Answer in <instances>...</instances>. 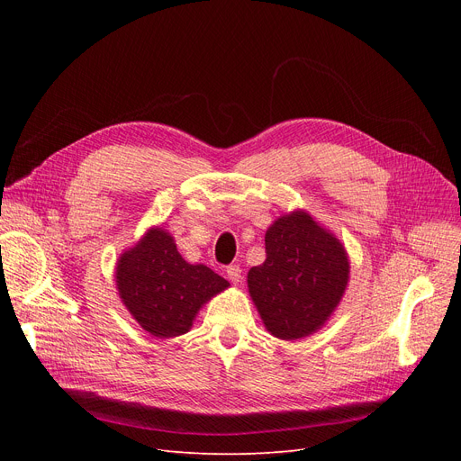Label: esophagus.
I'll return each mask as SVG.
<instances>
[{
  "mask_svg": "<svg viewBox=\"0 0 461 461\" xmlns=\"http://www.w3.org/2000/svg\"><path fill=\"white\" fill-rule=\"evenodd\" d=\"M226 273H228V278H230L233 284H239V282H240V273H243V271H240L239 265H230V267L226 269Z\"/></svg>",
  "mask_w": 461,
  "mask_h": 461,
  "instance_id": "1",
  "label": "esophagus"
}]
</instances>
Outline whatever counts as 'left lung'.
<instances>
[{
  "mask_svg": "<svg viewBox=\"0 0 461 461\" xmlns=\"http://www.w3.org/2000/svg\"><path fill=\"white\" fill-rule=\"evenodd\" d=\"M265 252L267 259L247 280L265 329L280 340L320 330L348 287L344 245L306 211H294L269 226Z\"/></svg>",
  "mask_w": 461,
  "mask_h": 461,
  "instance_id": "8db88e82",
  "label": "left lung"
}]
</instances>
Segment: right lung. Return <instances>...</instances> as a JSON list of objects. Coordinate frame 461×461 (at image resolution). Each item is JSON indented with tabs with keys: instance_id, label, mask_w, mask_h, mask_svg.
<instances>
[{
	"instance_id": "obj_1",
	"label": "right lung",
	"mask_w": 461,
	"mask_h": 461,
	"mask_svg": "<svg viewBox=\"0 0 461 461\" xmlns=\"http://www.w3.org/2000/svg\"><path fill=\"white\" fill-rule=\"evenodd\" d=\"M115 284L131 316L157 338L188 332L200 308L230 285L207 265L186 263L162 228L148 230L121 254Z\"/></svg>"
}]
</instances>
